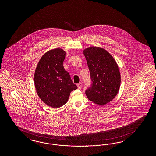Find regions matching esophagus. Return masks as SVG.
Here are the masks:
<instances>
[{
  "label": "esophagus",
  "instance_id": "esophagus-1",
  "mask_svg": "<svg viewBox=\"0 0 156 156\" xmlns=\"http://www.w3.org/2000/svg\"><path fill=\"white\" fill-rule=\"evenodd\" d=\"M82 87V83L80 82V83H79L78 84V87L79 89H81Z\"/></svg>",
  "mask_w": 156,
  "mask_h": 156
}]
</instances>
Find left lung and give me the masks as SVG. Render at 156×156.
<instances>
[{"instance_id":"1","label":"left lung","mask_w":156,"mask_h":156,"mask_svg":"<svg viewBox=\"0 0 156 156\" xmlns=\"http://www.w3.org/2000/svg\"><path fill=\"white\" fill-rule=\"evenodd\" d=\"M90 71L91 84L85 91L87 98L104 105L118 93L121 75L113 57L100 47H91L83 51Z\"/></svg>"}]
</instances>
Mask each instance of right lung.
I'll list each match as a JSON object with an SVG mask.
<instances>
[{"label": "right lung", "mask_w": 156, "mask_h": 156, "mask_svg": "<svg viewBox=\"0 0 156 156\" xmlns=\"http://www.w3.org/2000/svg\"><path fill=\"white\" fill-rule=\"evenodd\" d=\"M65 55L61 48L48 51L40 59L35 72L37 94L45 104L53 108L64 105L71 91L77 89L63 66Z\"/></svg>", "instance_id": "add662e5"}]
</instances>
